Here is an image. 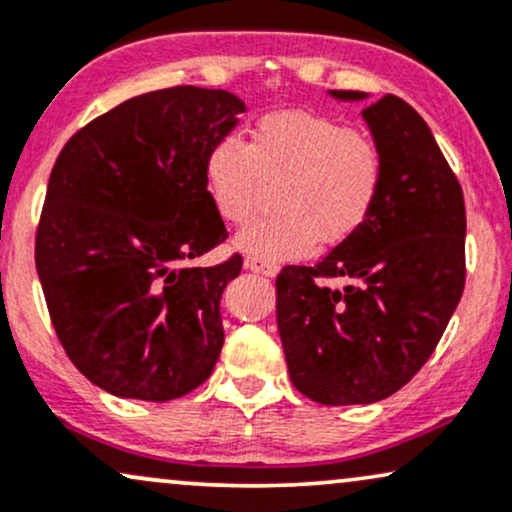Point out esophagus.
Returning <instances> with one entry per match:
<instances>
[{
  "mask_svg": "<svg viewBox=\"0 0 512 512\" xmlns=\"http://www.w3.org/2000/svg\"><path fill=\"white\" fill-rule=\"evenodd\" d=\"M245 269H250V272L262 274V276H276V274H279V267H276V264L262 262V260H257V257H245Z\"/></svg>",
  "mask_w": 512,
  "mask_h": 512,
  "instance_id": "obj_1",
  "label": "esophagus"
}]
</instances>
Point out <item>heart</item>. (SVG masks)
<instances>
[{
    "mask_svg": "<svg viewBox=\"0 0 512 512\" xmlns=\"http://www.w3.org/2000/svg\"><path fill=\"white\" fill-rule=\"evenodd\" d=\"M279 181L281 212L252 221L236 238L245 255L262 262L293 260L317 240L338 245L355 236L379 202L384 159L346 123L310 112L269 114L248 145L229 135L209 150L207 193L229 224H245L264 186Z\"/></svg>",
    "mask_w": 512,
    "mask_h": 512,
    "instance_id": "1",
    "label": "heart"
}]
</instances>
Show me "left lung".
I'll use <instances>...</instances> for the list:
<instances>
[{
    "label": "left lung",
    "mask_w": 512,
    "mask_h": 512,
    "mask_svg": "<svg viewBox=\"0 0 512 512\" xmlns=\"http://www.w3.org/2000/svg\"><path fill=\"white\" fill-rule=\"evenodd\" d=\"M362 119L384 159L372 217L315 267L276 276L288 374L322 405L377 403L403 389L434 353L465 288L463 188L429 126L396 95L369 104ZM319 278L351 283L338 292Z\"/></svg>",
    "instance_id": "left-lung-1"
}]
</instances>
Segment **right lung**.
<instances>
[{"instance_id": "1", "label": "right lung", "mask_w": 512, "mask_h": 512, "mask_svg": "<svg viewBox=\"0 0 512 512\" xmlns=\"http://www.w3.org/2000/svg\"><path fill=\"white\" fill-rule=\"evenodd\" d=\"M243 112L226 90L145 92L73 133L54 162L35 267L66 355L107 393L164 403L217 365L221 293L243 257L188 262L229 236L205 162Z\"/></svg>"}]
</instances>
